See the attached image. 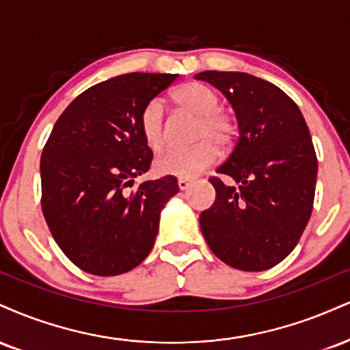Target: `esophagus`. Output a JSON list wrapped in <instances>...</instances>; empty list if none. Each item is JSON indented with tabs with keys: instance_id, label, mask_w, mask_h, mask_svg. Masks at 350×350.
<instances>
[{
	"instance_id": "1",
	"label": "esophagus",
	"mask_w": 350,
	"mask_h": 350,
	"mask_svg": "<svg viewBox=\"0 0 350 350\" xmlns=\"http://www.w3.org/2000/svg\"><path fill=\"white\" fill-rule=\"evenodd\" d=\"M178 186L180 191H186V189L191 187V180L189 179H178Z\"/></svg>"
}]
</instances>
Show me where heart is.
Segmentation results:
<instances>
[{"mask_svg":"<svg viewBox=\"0 0 350 350\" xmlns=\"http://www.w3.org/2000/svg\"><path fill=\"white\" fill-rule=\"evenodd\" d=\"M172 103L199 117L196 138L191 148H167L154 159V171L161 176L191 179L215 163L220 146H228L237 133V122L220 109V96L202 83H186L171 94ZM140 130L150 150L157 151L164 142V119L161 104H146L140 116Z\"/></svg>","mask_w":350,"mask_h":350,"instance_id":"obj_1","label":"heart"}]
</instances>
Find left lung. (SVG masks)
I'll use <instances>...</instances> for the list:
<instances>
[{"label": "left lung", "instance_id": "left-lung-1", "mask_svg": "<svg viewBox=\"0 0 350 350\" xmlns=\"http://www.w3.org/2000/svg\"><path fill=\"white\" fill-rule=\"evenodd\" d=\"M234 109L239 138L212 178L217 197L200 230L218 259L246 272L271 269L297 246L311 217L318 159L300 109L275 84L239 71L196 75Z\"/></svg>", "mask_w": 350, "mask_h": 350}]
</instances>
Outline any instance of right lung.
I'll list each match as a JSON object with an SVG mask.
<instances>
[{
  "label": "right lung",
  "instance_id": "obj_1",
  "mask_svg": "<svg viewBox=\"0 0 350 350\" xmlns=\"http://www.w3.org/2000/svg\"><path fill=\"white\" fill-rule=\"evenodd\" d=\"M178 75L127 73L98 83L58 117L40 158L42 212L75 266L109 277L150 254L159 213L179 191L174 176L142 183L153 151L140 130L146 104Z\"/></svg>",
  "mask_w": 350,
  "mask_h": 350
}]
</instances>
